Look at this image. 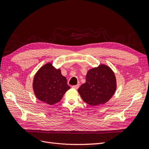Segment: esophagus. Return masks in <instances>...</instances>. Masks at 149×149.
I'll return each instance as SVG.
<instances>
[{"mask_svg": "<svg viewBox=\"0 0 149 149\" xmlns=\"http://www.w3.org/2000/svg\"><path fill=\"white\" fill-rule=\"evenodd\" d=\"M79 84H77V85H74V86H72V88H73V89H78V88H79Z\"/></svg>", "mask_w": 149, "mask_h": 149, "instance_id": "obj_1", "label": "esophagus"}]
</instances>
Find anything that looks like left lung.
Returning a JSON list of instances; mask_svg holds the SVG:
<instances>
[{
    "instance_id": "1",
    "label": "left lung",
    "mask_w": 149,
    "mask_h": 149,
    "mask_svg": "<svg viewBox=\"0 0 149 149\" xmlns=\"http://www.w3.org/2000/svg\"><path fill=\"white\" fill-rule=\"evenodd\" d=\"M117 88L114 72L105 64L89 69L86 82L78 89L83 100L91 106H98L109 101Z\"/></svg>"
}]
</instances>
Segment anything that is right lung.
Instances as JSON below:
<instances>
[{"label":"right lung","instance_id":"1","mask_svg":"<svg viewBox=\"0 0 149 149\" xmlns=\"http://www.w3.org/2000/svg\"><path fill=\"white\" fill-rule=\"evenodd\" d=\"M32 87L36 97L51 106L60 102L70 89L66 78L61 74V70L56 69L51 62L47 63L37 71Z\"/></svg>","mask_w":149,"mask_h":149}]
</instances>
